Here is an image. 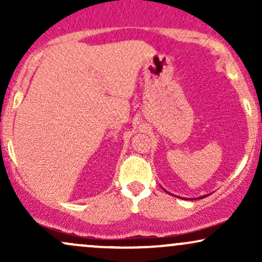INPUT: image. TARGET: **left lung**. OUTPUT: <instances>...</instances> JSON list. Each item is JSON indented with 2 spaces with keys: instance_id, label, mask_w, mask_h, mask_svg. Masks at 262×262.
I'll list each match as a JSON object with an SVG mask.
<instances>
[{
  "instance_id": "1",
  "label": "left lung",
  "mask_w": 262,
  "mask_h": 262,
  "mask_svg": "<svg viewBox=\"0 0 262 262\" xmlns=\"http://www.w3.org/2000/svg\"><path fill=\"white\" fill-rule=\"evenodd\" d=\"M162 189H164V191H165V192H167V191H166V189H165V188H162ZM167 193H169V192H167ZM170 194H171V193H170ZM203 197H207V196H202V197H200V198H203ZM185 200H186V198H185ZM191 200H193V198H191ZM196 200H198V198H196Z\"/></svg>"
}]
</instances>
